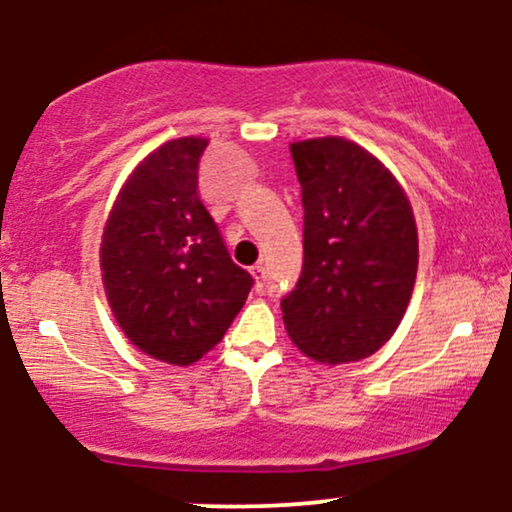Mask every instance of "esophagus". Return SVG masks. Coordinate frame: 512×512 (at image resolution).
I'll list each match as a JSON object with an SVG mask.
<instances>
[{"label":"esophagus","mask_w":512,"mask_h":512,"mask_svg":"<svg viewBox=\"0 0 512 512\" xmlns=\"http://www.w3.org/2000/svg\"><path fill=\"white\" fill-rule=\"evenodd\" d=\"M250 272H252V276H255V289L262 291V286H264V267H262V264H255V267H252Z\"/></svg>","instance_id":"obj_1"}]
</instances>
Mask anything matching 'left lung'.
Listing matches in <instances>:
<instances>
[{
	"label": "left lung",
	"instance_id": "8db88e82",
	"mask_svg": "<svg viewBox=\"0 0 512 512\" xmlns=\"http://www.w3.org/2000/svg\"><path fill=\"white\" fill-rule=\"evenodd\" d=\"M303 202V272L281 298L291 342L320 363L366 358L414 291L419 238L399 182L342 137L291 144Z\"/></svg>",
	"mask_w": 512,
	"mask_h": 512
}]
</instances>
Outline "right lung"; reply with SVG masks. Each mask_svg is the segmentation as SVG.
Here are the masks:
<instances>
[{
  "instance_id": "obj_1",
  "label": "right lung",
  "mask_w": 512,
  "mask_h": 512,
  "mask_svg": "<svg viewBox=\"0 0 512 512\" xmlns=\"http://www.w3.org/2000/svg\"><path fill=\"white\" fill-rule=\"evenodd\" d=\"M207 144L182 137L146 156L122 185L101 243L117 325L144 354L173 366L214 349L255 284L199 199Z\"/></svg>"
}]
</instances>
